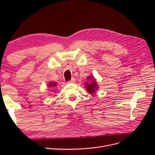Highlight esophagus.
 Returning a JSON list of instances; mask_svg holds the SVG:
<instances>
[{
  "label": "esophagus",
  "mask_w": 155,
  "mask_h": 155,
  "mask_svg": "<svg viewBox=\"0 0 155 155\" xmlns=\"http://www.w3.org/2000/svg\"><path fill=\"white\" fill-rule=\"evenodd\" d=\"M75 82V79L74 78H72V79H70V81H68V83H74Z\"/></svg>",
  "instance_id": "obj_1"
}]
</instances>
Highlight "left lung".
<instances>
[{
    "instance_id": "1",
    "label": "left lung",
    "mask_w": 155,
    "mask_h": 155,
    "mask_svg": "<svg viewBox=\"0 0 155 155\" xmlns=\"http://www.w3.org/2000/svg\"><path fill=\"white\" fill-rule=\"evenodd\" d=\"M91 76L88 77V79H91ZM91 79H92V78H91ZM87 89V91L88 92L90 93H93L95 91L97 90V84H96V80L94 79H93V80L91 81V83H86V85H85Z\"/></svg>"
}]
</instances>
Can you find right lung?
<instances>
[{
    "label": "right lung",
    "instance_id": "add662e5",
    "mask_svg": "<svg viewBox=\"0 0 155 155\" xmlns=\"http://www.w3.org/2000/svg\"><path fill=\"white\" fill-rule=\"evenodd\" d=\"M55 85H56V83H51V82H50V84H49L48 87H55Z\"/></svg>",
    "mask_w": 155,
    "mask_h": 155
}]
</instances>
